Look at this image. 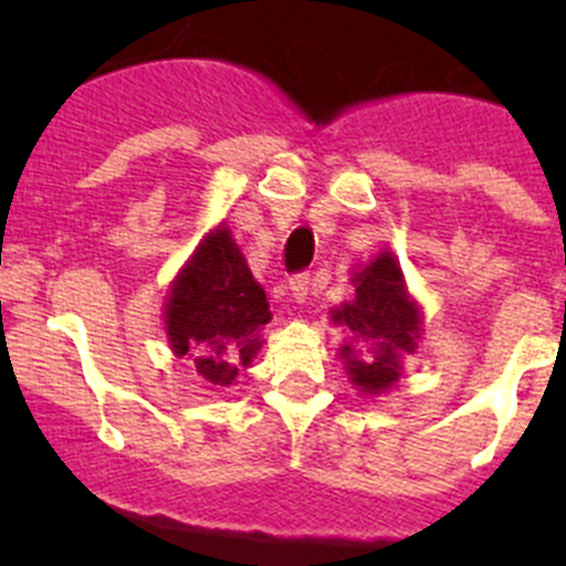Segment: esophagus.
I'll return each instance as SVG.
<instances>
[{
  "label": "esophagus",
  "instance_id": "34e87169",
  "mask_svg": "<svg viewBox=\"0 0 566 566\" xmlns=\"http://www.w3.org/2000/svg\"><path fill=\"white\" fill-rule=\"evenodd\" d=\"M310 287H312V273L310 271L295 273V276L290 279V295H293L295 301H304L306 295H310Z\"/></svg>",
  "mask_w": 566,
  "mask_h": 566
}]
</instances>
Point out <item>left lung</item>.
Listing matches in <instances>:
<instances>
[{"label": "left lung", "instance_id": "obj_1", "mask_svg": "<svg viewBox=\"0 0 566 566\" xmlns=\"http://www.w3.org/2000/svg\"><path fill=\"white\" fill-rule=\"evenodd\" d=\"M334 319L364 342V353L342 347L350 380L361 391L378 394L399 380V356L416 350L419 310L405 293L402 271L391 254H380L367 271L356 276V298L342 306Z\"/></svg>", "mask_w": 566, "mask_h": 566}]
</instances>
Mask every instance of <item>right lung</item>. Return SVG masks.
Listing matches in <instances>:
<instances>
[{
    "label": "right lung",
    "instance_id": "right-lung-1",
    "mask_svg": "<svg viewBox=\"0 0 566 566\" xmlns=\"http://www.w3.org/2000/svg\"><path fill=\"white\" fill-rule=\"evenodd\" d=\"M271 319L265 290L254 282L227 230L210 232L172 284L167 334L177 356H191L208 384L230 386L262 347Z\"/></svg>",
    "mask_w": 566,
    "mask_h": 566
}]
</instances>
